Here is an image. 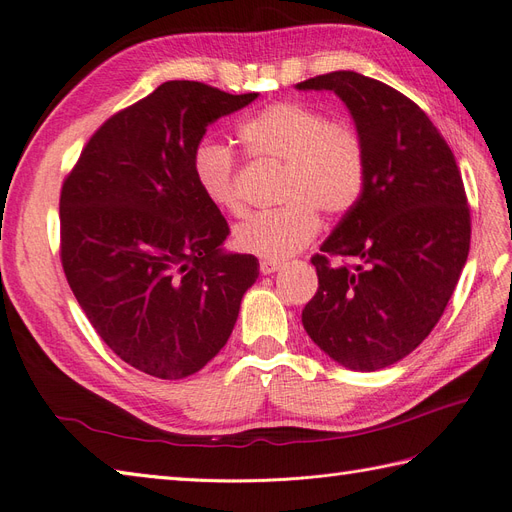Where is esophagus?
<instances>
[{"mask_svg": "<svg viewBox=\"0 0 512 512\" xmlns=\"http://www.w3.org/2000/svg\"><path fill=\"white\" fill-rule=\"evenodd\" d=\"M280 269H282V262H277V260H260V273L262 275H271V273L280 271Z\"/></svg>", "mask_w": 512, "mask_h": 512, "instance_id": "34e87169", "label": "esophagus"}]
</instances>
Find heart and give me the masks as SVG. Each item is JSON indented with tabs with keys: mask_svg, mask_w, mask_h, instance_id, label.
I'll return each mask as SVG.
<instances>
[{
	"mask_svg": "<svg viewBox=\"0 0 512 512\" xmlns=\"http://www.w3.org/2000/svg\"><path fill=\"white\" fill-rule=\"evenodd\" d=\"M239 141L256 158L286 166L282 209L258 213L235 230L241 252L286 260L318 235L316 209L327 215L354 207L365 185V153L359 134L301 102H275L247 117ZM237 160L218 138H200L192 151V173L209 203L239 215L243 203L235 181Z\"/></svg>",
	"mask_w": 512,
	"mask_h": 512,
	"instance_id": "b5f03b06",
	"label": "heart"
}]
</instances>
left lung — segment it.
Wrapping results in <instances>:
<instances>
[{"label":"left lung","mask_w":512,"mask_h":512,"mask_svg":"<svg viewBox=\"0 0 512 512\" xmlns=\"http://www.w3.org/2000/svg\"><path fill=\"white\" fill-rule=\"evenodd\" d=\"M333 91L365 153L354 207L312 258L318 292L303 309L312 342L339 365L378 371L436 327L470 252V209L451 147L404 94L359 72L297 83ZM333 255L352 266H331Z\"/></svg>","instance_id":"8db88e82"}]
</instances>
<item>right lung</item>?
Listing matches in <instances>:
<instances>
[{
  "mask_svg": "<svg viewBox=\"0 0 512 512\" xmlns=\"http://www.w3.org/2000/svg\"><path fill=\"white\" fill-rule=\"evenodd\" d=\"M256 98L166 81L89 138L61 188V265L74 297L102 342L149 376L203 369L258 277V258L224 250L228 224L192 173L211 123Z\"/></svg>",
  "mask_w": 512,
  "mask_h": 512,
  "instance_id": "right-lung-1",
  "label": "right lung"
}]
</instances>
